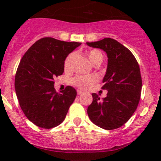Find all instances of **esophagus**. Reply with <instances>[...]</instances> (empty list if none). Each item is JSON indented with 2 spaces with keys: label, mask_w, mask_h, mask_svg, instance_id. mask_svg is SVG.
<instances>
[{
  "label": "esophagus",
  "mask_w": 161,
  "mask_h": 161,
  "mask_svg": "<svg viewBox=\"0 0 161 161\" xmlns=\"http://www.w3.org/2000/svg\"><path fill=\"white\" fill-rule=\"evenodd\" d=\"M83 94V92L82 91H80V90H77V95H81Z\"/></svg>",
  "instance_id": "obj_1"
}]
</instances>
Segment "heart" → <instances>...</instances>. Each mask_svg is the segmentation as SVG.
<instances>
[{
  "instance_id": "obj_1",
  "label": "heart",
  "mask_w": 161,
  "mask_h": 161,
  "mask_svg": "<svg viewBox=\"0 0 161 161\" xmlns=\"http://www.w3.org/2000/svg\"><path fill=\"white\" fill-rule=\"evenodd\" d=\"M86 54L88 57L89 61L93 65H95L97 64H101L103 60V58H104L102 53L98 51V50L96 49L87 51ZM73 57H74V53H69L66 57L65 61H64V69L66 70L69 69L70 68ZM97 81V77L95 76V75H86V76H84V75H78V76H75L73 79V84L75 86L81 88V89H87V88H90L92 86H93Z\"/></svg>"
}]
</instances>
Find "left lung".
<instances>
[{
	"label": "left lung",
	"mask_w": 161,
	"mask_h": 161,
	"mask_svg": "<svg viewBox=\"0 0 161 161\" xmlns=\"http://www.w3.org/2000/svg\"><path fill=\"white\" fill-rule=\"evenodd\" d=\"M92 47L102 49L108 55V68L102 89L107 97L100 99L93 93L87 113L93 123L112 130L124 125L137 109L142 92V76L136 57L129 50L110 38L87 42Z\"/></svg>",
	"instance_id": "8db88e82"
}]
</instances>
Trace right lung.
I'll list each match as a JSON object with an SVG mask.
<instances>
[{
    "label": "right lung",
    "mask_w": 161,
    "mask_h": 161,
    "mask_svg": "<svg viewBox=\"0 0 161 161\" xmlns=\"http://www.w3.org/2000/svg\"><path fill=\"white\" fill-rule=\"evenodd\" d=\"M80 45L43 38L22 57L15 76L16 93L24 114L37 126L51 129L65 119L76 91L66 86L57 93L53 79L63 74L66 57Z\"/></svg>",
    "instance_id": "add662e5"
}]
</instances>
